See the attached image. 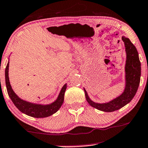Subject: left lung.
Listing matches in <instances>:
<instances>
[{
  "label": "left lung",
  "instance_id": "left-lung-1",
  "mask_svg": "<svg viewBox=\"0 0 148 148\" xmlns=\"http://www.w3.org/2000/svg\"><path fill=\"white\" fill-rule=\"evenodd\" d=\"M124 43L126 60L125 64V88L120 96L105 103H98L91 100L87 91L84 88L85 98L89 105L104 112H113L126 105L135 96L140 83L141 78V63L139 54L135 46L127 37L122 36Z\"/></svg>",
  "mask_w": 148,
  "mask_h": 148
}]
</instances>
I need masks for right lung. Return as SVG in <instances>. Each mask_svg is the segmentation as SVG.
<instances>
[{
  "label": "right lung",
  "instance_id": "obj_1",
  "mask_svg": "<svg viewBox=\"0 0 148 148\" xmlns=\"http://www.w3.org/2000/svg\"><path fill=\"white\" fill-rule=\"evenodd\" d=\"M9 61L7 63V67L5 68V83H6L7 93H8L9 98L12 100L13 103L19 109V111L31 117L42 118V117H47L53 115L61 108L64 101V94L66 90L67 84H65L63 86L57 98L51 104H41L27 102L20 98L12 89L9 78Z\"/></svg>",
  "mask_w": 148,
  "mask_h": 148
}]
</instances>
